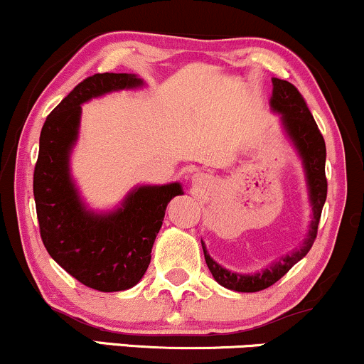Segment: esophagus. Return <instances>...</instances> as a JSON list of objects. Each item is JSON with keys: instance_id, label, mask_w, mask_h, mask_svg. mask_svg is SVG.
<instances>
[{"instance_id": "esophagus-1", "label": "esophagus", "mask_w": 364, "mask_h": 364, "mask_svg": "<svg viewBox=\"0 0 364 364\" xmlns=\"http://www.w3.org/2000/svg\"><path fill=\"white\" fill-rule=\"evenodd\" d=\"M196 177H198V178H196V181H198V182H201V181H203V178L199 177V175H196Z\"/></svg>"}]
</instances>
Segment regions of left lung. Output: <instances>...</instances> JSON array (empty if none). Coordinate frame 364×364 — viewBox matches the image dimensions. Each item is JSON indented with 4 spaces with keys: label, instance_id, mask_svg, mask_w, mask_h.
I'll return each mask as SVG.
<instances>
[{
    "label": "left lung",
    "instance_id": "1",
    "mask_svg": "<svg viewBox=\"0 0 364 364\" xmlns=\"http://www.w3.org/2000/svg\"><path fill=\"white\" fill-rule=\"evenodd\" d=\"M273 109L282 113L284 118V125L287 134L296 144L299 151L301 158H303L306 178H308L309 186V198H311L313 206V222L311 230H309L308 239L303 244V247L297 249L292 255L285 256L284 259L277 261L270 268L263 270L255 275H240V273H230L225 268L220 267L216 261H213L208 255L206 247H204L203 240V252L204 259H206L208 268H210L211 275L223 287L230 289L237 292H259L263 289H268L270 285L280 280L297 261H301L308 255L311 249L314 239L318 234V223L321 218V210L326 199V175H325V160H326V148L325 139L321 136L320 129H318L316 122L309 112L308 105H306L303 94L297 91V87L287 80L273 79V96H272Z\"/></svg>",
    "mask_w": 364,
    "mask_h": 364
}]
</instances>
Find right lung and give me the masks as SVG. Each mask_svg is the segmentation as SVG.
Masks as SVG:
<instances>
[{
	"label": "right lung",
	"mask_w": 364,
	"mask_h": 364,
	"mask_svg": "<svg viewBox=\"0 0 364 364\" xmlns=\"http://www.w3.org/2000/svg\"><path fill=\"white\" fill-rule=\"evenodd\" d=\"M142 80L129 73H94L77 84L44 122L34 168V199L41 239L73 279L101 292L134 287L151 261V249L166 204L182 194L181 183L139 187L112 215L84 210L68 175V154L77 139L80 105L91 97Z\"/></svg>",
	"instance_id": "right-lung-1"
}]
</instances>
